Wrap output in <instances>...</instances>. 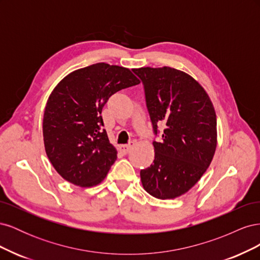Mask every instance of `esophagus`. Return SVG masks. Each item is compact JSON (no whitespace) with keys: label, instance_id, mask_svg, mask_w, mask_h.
I'll use <instances>...</instances> for the list:
<instances>
[{"label":"esophagus","instance_id":"34e87169","mask_svg":"<svg viewBox=\"0 0 260 260\" xmlns=\"http://www.w3.org/2000/svg\"><path fill=\"white\" fill-rule=\"evenodd\" d=\"M132 146H133V142H130L129 144H123V145H120V146H119V149H120V151H121L122 153L127 154V153H129L130 149L132 148Z\"/></svg>","mask_w":260,"mask_h":260}]
</instances>
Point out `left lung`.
Wrapping results in <instances>:
<instances>
[{
	"mask_svg": "<svg viewBox=\"0 0 260 260\" xmlns=\"http://www.w3.org/2000/svg\"><path fill=\"white\" fill-rule=\"evenodd\" d=\"M144 85L154 135L155 158L141 170L142 185L156 199L186 193L205 174L217 146V119L206 91L195 79L171 67L133 69Z\"/></svg>",
	"mask_w": 260,
	"mask_h": 260,
	"instance_id": "left-lung-1",
	"label": "left lung"
}]
</instances>
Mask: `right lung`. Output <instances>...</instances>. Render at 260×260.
Returning <instances> with one entry per match:
<instances>
[{"label": "right lung", "mask_w": 260, "mask_h": 260, "mask_svg": "<svg viewBox=\"0 0 260 260\" xmlns=\"http://www.w3.org/2000/svg\"><path fill=\"white\" fill-rule=\"evenodd\" d=\"M130 69L98 62L66 76L52 91L43 116L45 152L68 182L101 183L117 159L103 129L102 109L113 94L137 85Z\"/></svg>", "instance_id": "add662e5"}]
</instances>
